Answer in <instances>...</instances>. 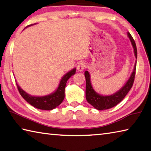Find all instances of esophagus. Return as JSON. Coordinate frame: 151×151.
<instances>
[{"mask_svg": "<svg viewBox=\"0 0 151 151\" xmlns=\"http://www.w3.org/2000/svg\"><path fill=\"white\" fill-rule=\"evenodd\" d=\"M85 64L84 63H78L77 66H76V69H77V70L79 71V72H82V71H83V70L85 69Z\"/></svg>", "mask_w": 151, "mask_h": 151, "instance_id": "obj_1", "label": "esophagus"}]
</instances>
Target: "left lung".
Listing matches in <instances>:
<instances>
[{"label": "left lung", "mask_w": 151, "mask_h": 151, "mask_svg": "<svg viewBox=\"0 0 151 151\" xmlns=\"http://www.w3.org/2000/svg\"><path fill=\"white\" fill-rule=\"evenodd\" d=\"M127 36L130 39L132 48L134 49V57L136 59H137V50L134 40L129 32H127ZM136 66L137 60L135 61L133 70H132L131 75L130 76L129 78L128 79L127 83L119 91H117L113 94H110V95H102V94H99L94 91L91 84L90 73L88 70H86L85 72L86 78V99L88 103L91 104L94 108L99 110V111L111 109L118 104L120 102L122 101V99L124 98L125 96L127 95L132 88L134 80Z\"/></svg>", "instance_id": "1"}]
</instances>
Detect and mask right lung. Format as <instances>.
Returning a JSON list of instances; mask_svg holds the SVG:
<instances>
[{"label":"right lung","instance_id":"1","mask_svg":"<svg viewBox=\"0 0 151 151\" xmlns=\"http://www.w3.org/2000/svg\"><path fill=\"white\" fill-rule=\"evenodd\" d=\"M33 24H30L27 26L29 27L32 26ZM76 73V68H74L68 73H66L62 78H61L59 85H58L57 88L49 94L45 96H33L30 95V94L25 92L19 85L17 82V86L19 89V91L20 95L22 96L27 103H29L30 105L35 107V108L39 109L40 110H52L57 107L59 104L62 103L64 99H65V90L66 82L69 79L71 76L74 75Z\"/></svg>","mask_w":151,"mask_h":151}]
</instances>
